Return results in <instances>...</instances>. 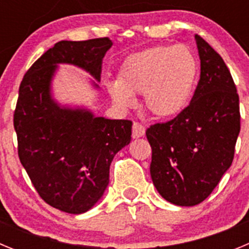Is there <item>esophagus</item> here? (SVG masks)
I'll list each match as a JSON object with an SVG mask.
<instances>
[{
    "label": "esophagus",
    "instance_id": "esophagus-1",
    "mask_svg": "<svg viewBox=\"0 0 249 249\" xmlns=\"http://www.w3.org/2000/svg\"><path fill=\"white\" fill-rule=\"evenodd\" d=\"M144 132H146V129H144V127L142 126L141 123L138 122L133 123V126H132V137L133 138L142 137V136L144 135Z\"/></svg>",
    "mask_w": 249,
    "mask_h": 249
}]
</instances>
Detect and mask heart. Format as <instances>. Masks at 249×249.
Segmentation results:
<instances>
[{"label": "heart", "instance_id": "heart-1", "mask_svg": "<svg viewBox=\"0 0 249 249\" xmlns=\"http://www.w3.org/2000/svg\"><path fill=\"white\" fill-rule=\"evenodd\" d=\"M198 74L195 54L183 45L155 46L123 62L117 82L108 85L112 100L126 108L143 94V107L158 118L176 117L190 105Z\"/></svg>", "mask_w": 249, "mask_h": 249}]
</instances>
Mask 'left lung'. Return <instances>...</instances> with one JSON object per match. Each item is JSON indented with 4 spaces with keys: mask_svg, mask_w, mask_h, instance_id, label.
Listing matches in <instances>:
<instances>
[{
    "mask_svg": "<svg viewBox=\"0 0 249 249\" xmlns=\"http://www.w3.org/2000/svg\"><path fill=\"white\" fill-rule=\"evenodd\" d=\"M201 78L192 101L173 120L147 128L152 148L149 171L166 201L196 206L212 193L232 164L241 129L239 97L231 72L196 35Z\"/></svg>",
    "mask_w": 249,
    "mask_h": 249,
    "instance_id": "1",
    "label": "left lung"
}]
</instances>
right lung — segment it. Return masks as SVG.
<instances>
[{"label":"right lung","instance_id":"1","mask_svg":"<svg viewBox=\"0 0 249 249\" xmlns=\"http://www.w3.org/2000/svg\"><path fill=\"white\" fill-rule=\"evenodd\" d=\"M111 46L108 37L59 41L31 66L19 85L13 114L19 160L39 197L72 214L87 212L101 199L114 155L131 142L132 122L62 107L52 98L51 82L58 63L82 68L100 82Z\"/></svg>","mask_w":249,"mask_h":249}]
</instances>
